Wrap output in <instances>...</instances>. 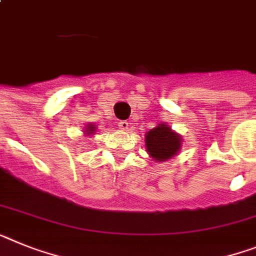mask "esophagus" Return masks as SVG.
Segmentation results:
<instances>
[{
    "mask_svg": "<svg viewBox=\"0 0 256 256\" xmlns=\"http://www.w3.org/2000/svg\"><path fill=\"white\" fill-rule=\"evenodd\" d=\"M119 128L120 130H126L128 128H130V123H128V122H126V120H122V122L119 123Z\"/></svg>",
    "mask_w": 256,
    "mask_h": 256,
    "instance_id": "esophagus-1",
    "label": "esophagus"
}]
</instances>
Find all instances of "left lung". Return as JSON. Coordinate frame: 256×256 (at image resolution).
I'll return each mask as SVG.
<instances>
[{
  "label": "left lung",
  "instance_id": "8db88e82",
  "mask_svg": "<svg viewBox=\"0 0 256 256\" xmlns=\"http://www.w3.org/2000/svg\"><path fill=\"white\" fill-rule=\"evenodd\" d=\"M182 146V137L167 123L156 124L146 132L145 148L150 158L155 162H167L178 154Z\"/></svg>",
  "mask_w": 256,
  "mask_h": 256
}]
</instances>
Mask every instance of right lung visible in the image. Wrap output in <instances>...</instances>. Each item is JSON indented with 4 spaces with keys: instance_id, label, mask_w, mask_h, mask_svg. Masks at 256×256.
Listing matches in <instances>:
<instances>
[{
    "instance_id": "right-lung-1",
    "label": "right lung",
    "mask_w": 256,
    "mask_h": 256,
    "mask_svg": "<svg viewBox=\"0 0 256 256\" xmlns=\"http://www.w3.org/2000/svg\"><path fill=\"white\" fill-rule=\"evenodd\" d=\"M96 130H97V126H96L93 123L86 124V126H84V136L92 137L96 133Z\"/></svg>"
}]
</instances>
